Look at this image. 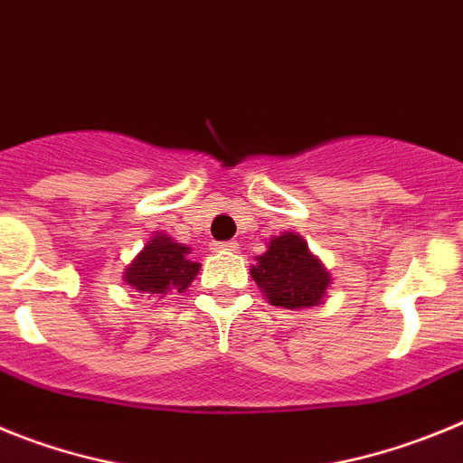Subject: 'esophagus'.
I'll return each mask as SVG.
<instances>
[{
  "mask_svg": "<svg viewBox=\"0 0 463 463\" xmlns=\"http://www.w3.org/2000/svg\"><path fill=\"white\" fill-rule=\"evenodd\" d=\"M215 250H218V252H236V250H239V243H236V241H220V243H215Z\"/></svg>",
  "mask_w": 463,
  "mask_h": 463,
  "instance_id": "1",
  "label": "esophagus"
}]
</instances>
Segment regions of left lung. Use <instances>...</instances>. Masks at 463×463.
Here are the masks:
<instances>
[{"label":"left lung","instance_id":"8db88e82","mask_svg":"<svg viewBox=\"0 0 463 463\" xmlns=\"http://www.w3.org/2000/svg\"><path fill=\"white\" fill-rule=\"evenodd\" d=\"M250 273L271 306L282 308L317 306L331 282L325 267L308 252V243L292 232L276 236Z\"/></svg>","mask_w":463,"mask_h":463}]
</instances>
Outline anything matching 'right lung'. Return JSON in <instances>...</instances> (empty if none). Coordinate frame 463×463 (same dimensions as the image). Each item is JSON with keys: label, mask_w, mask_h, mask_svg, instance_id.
I'll use <instances>...</instances> for the list:
<instances>
[{"label": "right lung", "mask_w": 463, "mask_h": 463, "mask_svg": "<svg viewBox=\"0 0 463 463\" xmlns=\"http://www.w3.org/2000/svg\"><path fill=\"white\" fill-rule=\"evenodd\" d=\"M190 248L174 243L169 236H155L143 248L141 255L127 267L125 280L138 292L166 294L169 289H183L194 280L199 273V261H192Z\"/></svg>", "instance_id": "obj_1"}]
</instances>
